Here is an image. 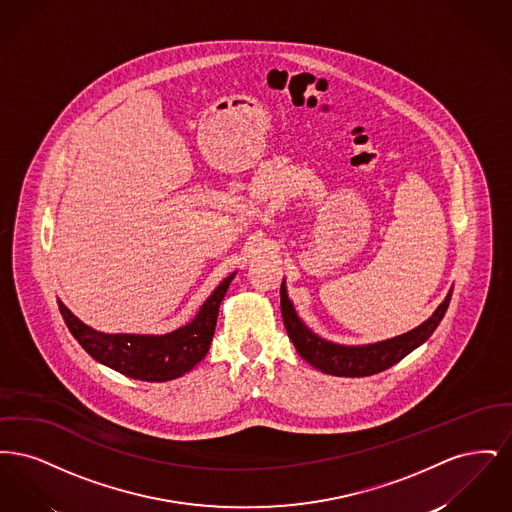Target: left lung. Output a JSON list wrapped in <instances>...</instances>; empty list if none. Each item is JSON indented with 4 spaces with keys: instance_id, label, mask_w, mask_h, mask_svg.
<instances>
[{
    "instance_id": "left-lung-1",
    "label": "left lung",
    "mask_w": 512,
    "mask_h": 512,
    "mask_svg": "<svg viewBox=\"0 0 512 512\" xmlns=\"http://www.w3.org/2000/svg\"><path fill=\"white\" fill-rule=\"evenodd\" d=\"M451 293H453V288L439 303V307L432 313V317L424 320L420 326H416L401 336L390 338V340L363 343V345L334 343V341L324 340L315 334L297 315V311L288 297L286 280H282V286H280V309H282V318H284L288 336L295 345V351L309 365L315 366L324 374L361 378V376L378 374L395 363H399L418 345H422L424 341L428 340L434 334V330L438 328L441 318L449 307Z\"/></svg>"
}]
</instances>
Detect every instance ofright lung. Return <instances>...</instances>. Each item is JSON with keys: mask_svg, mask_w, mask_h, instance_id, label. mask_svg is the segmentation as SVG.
I'll return each instance as SVG.
<instances>
[{"mask_svg": "<svg viewBox=\"0 0 512 512\" xmlns=\"http://www.w3.org/2000/svg\"><path fill=\"white\" fill-rule=\"evenodd\" d=\"M236 272L228 274L199 307L195 317L167 334H107L84 324L61 299L59 311L86 353L101 365L144 382H169L190 372L209 351L219 307Z\"/></svg>", "mask_w": 512, "mask_h": 512, "instance_id": "obj_1", "label": "right lung"}]
</instances>
